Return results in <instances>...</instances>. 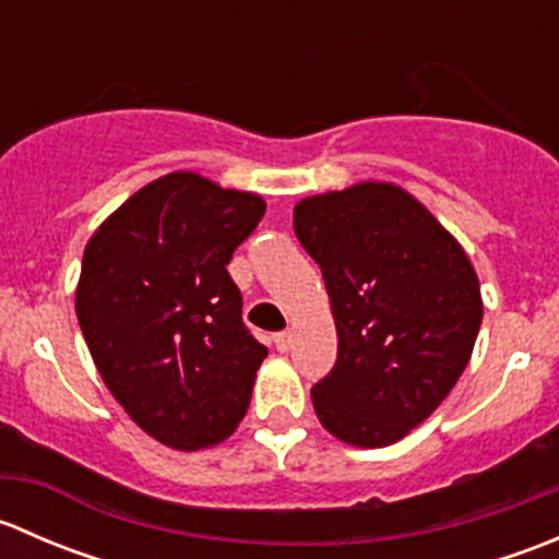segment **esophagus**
I'll return each mask as SVG.
<instances>
[{
    "label": "esophagus",
    "instance_id": "esophagus-1",
    "mask_svg": "<svg viewBox=\"0 0 559 559\" xmlns=\"http://www.w3.org/2000/svg\"><path fill=\"white\" fill-rule=\"evenodd\" d=\"M273 343H275V348H278V352H289V348H292V332H275Z\"/></svg>",
    "mask_w": 559,
    "mask_h": 559
}]
</instances>
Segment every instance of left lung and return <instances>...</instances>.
Listing matches in <instances>:
<instances>
[{
    "instance_id": "8db88e82",
    "label": "left lung",
    "mask_w": 559,
    "mask_h": 559,
    "mask_svg": "<svg viewBox=\"0 0 559 559\" xmlns=\"http://www.w3.org/2000/svg\"><path fill=\"white\" fill-rule=\"evenodd\" d=\"M295 235L324 275L337 359L316 381L321 425L352 447H389L443 403L471 359L481 289L471 259L392 183L308 197Z\"/></svg>"
}]
</instances>
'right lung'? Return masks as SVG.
Masks as SVG:
<instances>
[{
    "instance_id": "1",
    "label": "right lung",
    "mask_w": 559,
    "mask_h": 559,
    "mask_svg": "<svg viewBox=\"0 0 559 559\" xmlns=\"http://www.w3.org/2000/svg\"><path fill=\"white\" fill-rule=\"evenodd\" d=\"M264 216L248 191L170 173L129 197L83 253L75 311L112 397L156 441L194 452L246 416L267 348L227 264Z\"/></svg>"
}]
</instances>
